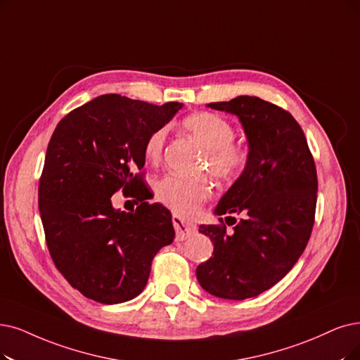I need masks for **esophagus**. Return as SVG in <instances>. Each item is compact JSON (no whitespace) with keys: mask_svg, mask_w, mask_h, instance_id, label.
Masks as SVG:
<instances>
[{"mask_svg":"<svg viewBox=\"0 0 360 360\" xmlns=\"http://www.w3.org/2000/svg\"><path fill=\"white\" fill-rule=\"evenodd\" d=\"M172 224H174L176 229V236L179 240H184L188 239L189 236H192L196 232V226L186 223L179 215H172Z\"/></svg>","mask_w":360,"mask_h":360,"instance_id":"34e87169","label":"esophagus"}]
</instances>
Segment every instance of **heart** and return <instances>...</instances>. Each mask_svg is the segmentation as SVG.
Wrapping results in <instances>:
<instances>
[{
    "mask_svg": "<svg viewBox=\"0 0 360 360\" xmlns=\"http://www.w3.org/2000/svg\"><path fill=\"white\" fill-rule=\"evenodd\" d=\"M184 131L191 134L205 150L204 168L221 183H235L245 174L251 152L247 145L235 141V127L221 115L196 112L183 120ZM167 127L153 130L145 141V155L149 161H158L167 140ZM155 196L162 205L183 217L196 215L211 196V186L205 177L186 179L167 174L155 183Z\"/></svg>",
    "mask_w": 360,
    "mask_h": 360,
    "instance_id": "obj_1",
    "label": "heart"
}]
</instances>
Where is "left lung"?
<instances>
[{
	"label": "left lung",
	"mask_w": 360,
	"mask_h": 360,
	"mask_svg": "<svg viewBox=\"0 0 360 360\" xmlns=\"http://www.w3.org/2000/svg\"><path fill=\"white\" fill-rule=\"evenodd\" d=\"M208 106L238 115L251 162L215 208L217 215H243L234 219V230L227 233L223 219L199 226L214 243V257L198 266L196 278L215 297L245 300L276 285L303 254L314 224L318 174L303 128L288 110L254 96Z\"/></svg>",
	"instance_id": "left-lung-1"
}]
</instances>
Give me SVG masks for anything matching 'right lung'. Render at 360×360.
<instances>
[{
    "mask_svg": "<svg viewBox=\"0 0 360 360\" xmlns=\"http://www.w3.org/2000/svg\"><path fill=\"white\" fill-rule=\"evenodd\" d=\"M181 103L103 94L69 112L50 139L38 205L53 263L84 297L118 304L148 283L153 257L174 239L171 212L146 202L145 141ZM122 190L138 208L115 210Z\"/></svg>",
    "mask_w": 360,
    "mask_h": 360,
    "instance_id": "add662e5",
    "label": "right lung"
}]
</instances>
